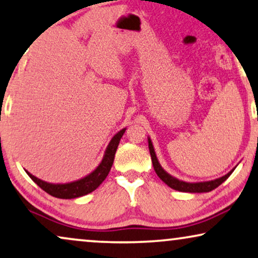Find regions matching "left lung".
Returning a JSON list of instances; mask_svg holds the SVG:
<instances>
[{
	"instance_id": "obj_1",
	"label": "left lung",
	"mask_w": 258,
	"mask_h": 258,
	"mask_svg": "<svg viewBox=\"0 0 258 258\" xmlns=\"http://www.w3.org/2000/svg\"><path fill=\"white\" fill-rule=\"evenodd\" d=\"M147 140H149V150H150V154H151V159H152L154 171H156L158 177H159L165 184L169 185L171 188H173V190H177V191H180V192H191V194H202V192H210L212 190H215L216 187H218L222 183H224V181L230 177V174L233 172V170H235V169H232L229 173H226L225 176H223L221 178H217V179H214V180L199 181V183H187V181L180 180L176 177L171 176L170 173H167L166 171H165L163 167H161V165L159 164V160H158V158L156 156V152H154V147H153L152 140H151L150 137L147 138Z\"/></svg>"
}]
</instances>
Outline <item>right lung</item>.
<instances>
[{
	"mask_svg": "<svg viewBox=\"0 0 258 258\" xmlns=\"http://www.w3.org/2000/svg\"><path fill=\"white\" fill-rule=\"evenodd\" d=\"M125 131L126 128H122L121 131H119L114 137H113L107 147H106L101 163L98 165L97 169L92 171L91 173L85 176L84 178H80V179L71 181V183L53 184L39 179V178L33 176L32 173H29L28 171H26V172L30 178H32L34 183H36L43 191H46L47 194L53 196V197L61 199H72L91 194V192H93L95 188L106 179V177L108 176L113 165V161H114V156L116 149H118L120 139H121V137L123 136Z\"/></svg>",
	"mask_w": 258,
	"mask_h": 258,
	"instance_id": "1",
	"label": "right lung"
}]
</instances>
